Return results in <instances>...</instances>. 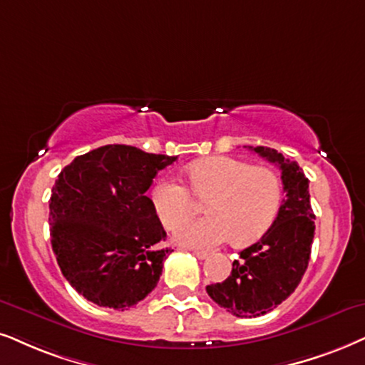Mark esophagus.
<instances>
[{"instance_id": "1", "label": "esophagus", "mask_w": 365, "mask_h": 365, "mask_svg": "<svg viewBox=\"0 0 365 365\" xmlns=\"http://www.w3.org/2000/svg\"><path fill=\"white\" fill-rule=\"evenodd\" d=\"M192 252L198 257V259H207V257H209V252L200 251V249H192Z\"/></svg>"}]
</instances>
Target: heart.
Segmentation results:
<instances>
[{"label": "heart", "mask_w": 365, "mask_h": 365, "mask_svg": "<svg viewBox=\"0 0 365 365\" xmlns=\"http://www.w3.org/2000/svg\"><path fill=\"white\" fill-rule=\"evenodd\" d=\"M190 185L198 198H210L204 205L209 215L175 230V241L188 247H212L230 237L236 244L256 242L274 224L283 202V185L273 170L230 156H210L193 163ZM151 200L168 229L195 212L192 193L175 178L160 180Z\"/></svg>", "instance_id": "1"}]
</instances>
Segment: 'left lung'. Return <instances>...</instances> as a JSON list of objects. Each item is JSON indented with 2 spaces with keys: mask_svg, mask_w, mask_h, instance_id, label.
I'll use <instances>...</instances> for the list:
<instances>
[{
  "mask_svg": "<svg viewBox=\"0 0 365 365\" xmlns=\"http://www.w3.org/2000/svg\"><path fill=\"white\" fill-rule=\"evenodd\" d=\"M247 148L278 165L286 198L271 229L239 252L227 279L205 288L217 305L241 318L274 310L297 289L308 267L315 234L308 178L299 165L273 148Z\"/></svg>",
  "mask_w": 365,
  "mask_h": 365,
  "instance_id": "left-lung-1",
  "label": "left lung"
}]
</instances>
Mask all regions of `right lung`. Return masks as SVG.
Wrapping results in <instances>:
<instances>
[{
	"instance_id": "right-lung-1",
	"label": "right lung",
	"mask_w": 365,
	"mask_h": 365,
	"mask_svg": "<svg viewBox=\"0 0 365 365\" xmlns=\"http://www.w3.org/2000/svg\"><path fill=\"white\" fill-rule=\"evenodd\" d=\"M177 156L106 145L77 156L55 180L50 237L60 271L99 307L128 310L153 292L172 249L145 193Z\"/></svg>"
}]
</instances>
